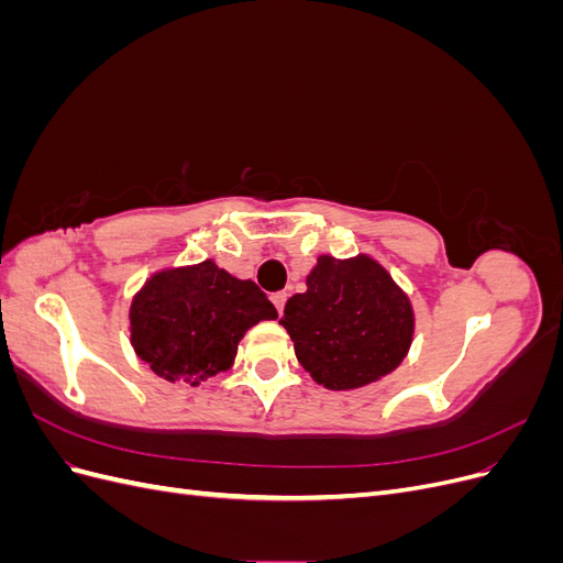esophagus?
I'll list each match as a JSON object with an SVG mask.
<instances>
[{"label":"esophagus","instance_id":"esophagus-1","mask_svg":"<svg viewBox=\"0 0 563 563\" xmlns=\"http://www.w3.org/2000/svg\"><path fill=\"white\" fill-rule=\"evenodd\" d=\"M286 294L284 291H279V294H272V302H275V308H277V312L282 314L284 312V305H286Z\"/></svg>","mask_w":563,"mask_h":563}]
</instances>
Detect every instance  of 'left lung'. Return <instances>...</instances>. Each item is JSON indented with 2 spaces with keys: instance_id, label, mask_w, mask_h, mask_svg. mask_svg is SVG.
Here are the masks:
<instances>
[{
  "instance_id": "left-lung-1",
  "label": "left lung",
  "mask_w": 563,
  "mask_h": 563,
  "mask_svg": "<svg viewBox=\"0 0 563 563\" xmlns=\"http://www.w3.org/2000/svg\"><path fill=\"white\" fill-rule=\"evenodd\" d=\"M279 323L302 368L329 389H354L387 376L413 338L411 302L366 255H321L308 291L288 298Z\"/></svg>"
}]
</instances>
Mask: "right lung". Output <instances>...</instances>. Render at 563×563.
Segmentation results:
<instances>
[{"instance_id": "obj_1", "label": "right lung", "mask_w": 563, "mask_h": 563, "mask_svg": "<svg viewBox=\"0 0 563 563\" xmlns=\"http://www.w3.org/2000/svg\"><path fill=\"white\" fill-rule=\"evenodd\" d=\"M129 317L133 350L159 378L199 385L228 371L244 333L277 310L251 279L203 261L152 277Z\"/></svg>"}]
</instances>
